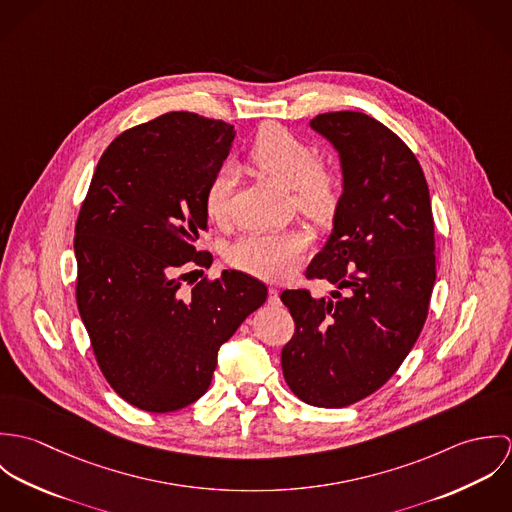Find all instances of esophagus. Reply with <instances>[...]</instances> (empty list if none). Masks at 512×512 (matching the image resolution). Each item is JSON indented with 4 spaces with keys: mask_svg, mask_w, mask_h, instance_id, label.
Masks as SVG:
<instances>
[{
    "mask_svg": "<svg viewBox=\"0 0 512 512\" xmlns=\"http://www.w3.org/2000/svg\"><path fill=\"white\" fill-rule=\"evenodd\" d=\"M268 295H270V303H280V292L276 288H270Z\"/></svg>",
    "mask_w": 512,
    "mask_h": 512,
    "instance_id": "esophagus-1",
    "label": "esophagus"
}]
</instances>
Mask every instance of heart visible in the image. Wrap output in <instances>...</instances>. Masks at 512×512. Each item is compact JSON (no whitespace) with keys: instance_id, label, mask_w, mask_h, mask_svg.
Here are the masks:
<instances>
[{"instance_id":"heart-1","label":"heart","mask_w":512,"mask_h":512,"mask_svg":"<svg viewBox=\"0 0 512 512\" xmlns=\"http://www.w3.org/2000/svg\"><path fill=\"white\" fill-rule=\"evenodd\" d=\"M250 165L264 177L292 189L293 203L307 219H333L343 199V177L337 167L319 161L317 149L278 124H266L256 134ZM234 169L222 165L205 191V209L213 219L228 211ZM309 238L303 232H250L228 248V262L262 280H284L303 260Z\"/></svg>"}]
</instances>
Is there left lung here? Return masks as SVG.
<instances>
[{"label": "left lung", "instance_id": "obj_1", "mask_svg": "<svg viewBox=\"0 0 512 512\" xmlns=\"http://www.w3.org/2000/svg\"><path fill=\"white\" fill-rule=\"evenodd\" d=\"M309 126L339 151L343 199L305 276L331 297L286 290L295 321L282 349L293 394L317 408L376 392L412 351L436 284V240L424 171L392 130L363 112H327Z\"/></svg>", "mask_w": 512, "mask_h": 512}]
</instances>
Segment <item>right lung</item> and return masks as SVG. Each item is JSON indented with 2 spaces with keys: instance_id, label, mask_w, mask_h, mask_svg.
Segmentation results:
<instances>
[{
  "instance_id": "right-lung-1",
  "label": "right lung",
  "mask_w": 512,
  "mask_h": 512,
  "mask_svg": "<svg viewBox=\"0 0 512 512\" xmlns=\"http://www.w3.org/2000/svg\"><path fill=\"white\" fill-rule=\"evenodd\" d=\"M234 136V126L193 112L130 128L102 153L78 213V313L108 384L146 412L199 400L220 345L268 297L238 270L193 280L213 262L197 248L205 191Z\"/></svg>"
}]
</instances>
